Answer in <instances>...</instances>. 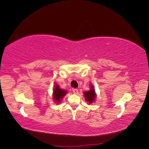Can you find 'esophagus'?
<instances>
[{"instance_id":"esophagus-1","label":"esophagus","mask_w":149,"mask_h":149,"mask_svg":"<svg viewBox=\"0 0 149 149\" xmlns=\"http://www.w3.org/2000/svg\"><path fill=\"white\" fill-rule=\"evenodd\" d=\"M73 92L74 94H78V90L77 89H73Z\"/></svg>"}]
</instances>
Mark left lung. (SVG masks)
Segmentation results:
<instances>
[{
	"mask_svg": "<svg viewBox=\"0 0 149 149\" xmlns=\"http://www.w3.org/2000/svg\"><path fill=\"white\" fill-rule=\"evenodd\" d=\"M90 90L88 91H85L84 93V96L85 97V100L87 102H88L89 104H92L94 100H95L96 94L95 93V90L94 89L93 85H90Z\"/></svg>",
	"mask_w": 149,
	"mask_h": 149,
	"instance_id": "obj_1",
	"label": "left lung"
}]
</instances>
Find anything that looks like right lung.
<instances>
[{
  "label": "right lung",
  "instance_id": "obj_1",
  "mask_svg": "<svg viewBox=\"0 0 149 149\" xmlns=\"http://www.w3.org/2000/svg\"><path fill=\"white\" fill-rule=\"evenodd\" d=\"M67 93V91L66 90L62 89L60 88L59 86H58L56 84H55V87H54L53 93V98L55 100V102L59 103L61 102V100L63 97L66 95Z\"/></svg>",
  "mask_w": 149,
  "mask_h": 149
}]
</instances>
